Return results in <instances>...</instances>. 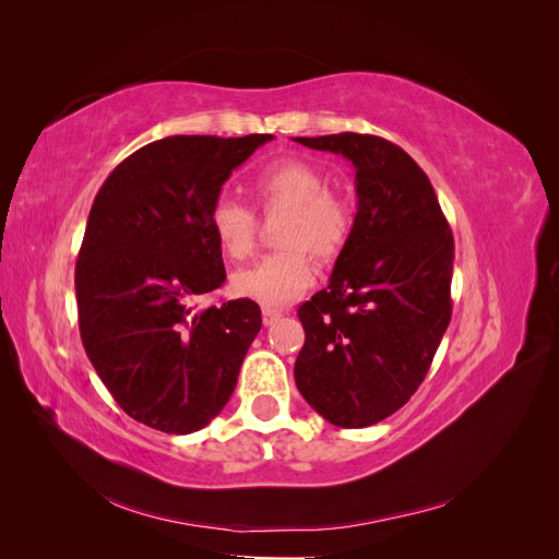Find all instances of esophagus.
<instances>
[{
    "label": "esophagus",
    "instance_id": "esophagus-1",
    "mask_svg": "<svg viewBox=\"0 0 559 559\" xmlns=\"http://www.w3.org/2000/svg\"><path fill=\"white\" fill-rule=\"evenodd\" d=\"M284 314L280 310H270V308H263V324L265 326H273L275 321H280Z\"/></svg>",
    "mask_w": 559,
    "mask_h": 559
}]
</instances>
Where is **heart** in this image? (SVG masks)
I'll list each match as a JSON object with an SVG mask.
<instances>
[{
	"label": "heart",
	"instance_id": "obj_1",
	"mask_svg": "<svg viewBox=\"0 0 559 559\" xmlns=\"http://www.w3.org/2000/svg\"><path fill=\"white\" fill-rule=\"evenodd\" d=\"M253 193L265 214L286 210L280 226L284 249L240 267L230 284L235 294L263 308H282L312 284L310 251L321 261H331L345 249L354 216L349 202L329 189L326 175L300 158L265 165L253 177ZM210 226L218 247L235 261L247 259L257 247L259 216L240 200L218 198L210 212Z\"/></svg>",
	"mask_w": 559,
	"mask_h": 559
}]
</instances>
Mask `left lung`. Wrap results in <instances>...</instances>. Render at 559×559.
I'll list each match as a JSON object with an SVG mask.
<instances>
[{
  "instance_id": "1",
  "label": "left lung",
  "mask_w": 559,
  "mask_h": 559,
  "mask_svg": "<svg viewBox=\"0 0 559 559\" xmlns=\"http://www.w3.org/2000/svg\"><path fill=\"white\" fill-rule=\"evenodd\" d=\"M296 142L352 160L359 195L329 286L298 308L296 386L331 425L361 429L408 403L429 373L452 317V230L401 146L359 132Z\"/></svg>"
}]
</instances>
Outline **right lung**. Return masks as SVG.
<instances>
[{
	"instance_id": "add662e5",
	"label": "right lung",
	"mask_w": 559,
	"mask_h": 559,
	"mask_svg": "<svg viewBox=\"0 0 559 559\" xmlns=\"http://www.w3.org/2000/svg\"><path fill=\"white\" fill-rule=\"evenodd\" d=\"M273 134H175L134 151L97 191L76 259L79 331L114 401L142 425L193 433L224 411L261 308L198 310L226 282L210 212Z\"/></svg>"
}]
</instances>
